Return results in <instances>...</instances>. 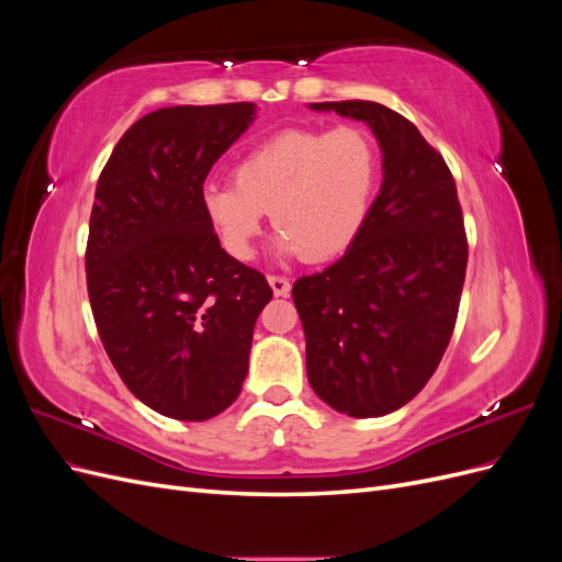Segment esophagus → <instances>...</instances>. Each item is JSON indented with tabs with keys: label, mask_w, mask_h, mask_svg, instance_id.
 Segmentation results:
<instances>
[{
	"label": "esophagus",
	"mask_w": 562,
	"mask_h": 562,
	"mask_svg": "<svg viewBox=\"0 0 562 562\" xmlns=\"http://www.w3.org/2000/svg\"><path fill=\"white\" fill-rule=\"evenodd\" d=\"M269 285H271V291H274V295H279V297H288V295H291V281H288L285 277L271 274V277H269Z\"/></svg>",
	"instance_id": "esophagus-1"
}]
</instances>
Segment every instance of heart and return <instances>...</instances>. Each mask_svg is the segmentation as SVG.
<instances>
[{
  "label": "heart",
  "mask_w": 562,
  "mask_h": 562,
  "mask_svg": "<svg viewBox=\"0 0 562 562\" xmlns=\"http://www.w3.org/2000/svg\"><path fill=\"white\" fill-rule=\"evenodd\" d=\"M378 176L380 149L366 128H293L255 147L236 182L203 187L201 203L234 258H250L271 211L279 252L328 260L359 236Z\"/></svg>",
  "instance_id": "1"
}]
</instances>
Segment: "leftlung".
<instances>
[{"label": "left lung", "instance_id": "1", "mask_svg": "<svg viewBox=\"0 0 562 562\" xmlns=\"http://www.w3.org/2000/svg\"><path fill=\"white\" fill-rule=\"evenodd\" d=\"M366 122L382 149V187L359 236L293 300L316 396L349 417H382L413 401L454 330L467 234L446 159L413 122L370 100L312 103Z\"/></svg>", "mask_w": 562, "mask_h": 562}]
</instances>
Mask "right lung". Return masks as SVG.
I'll use <instances>...</instances> for the list:
<instances>
[{
  "instance_id": "add662e5",
  "label": "right lung",
  "mask_w": 562,
  "mask_h": 562,
  "mask_svg": "<svg viewBox=\"0 0 562 562\" xmlns=\"http://www.w3.org/2000/svg\"><path fill=\"white\" fill-rule=\"evenodd\" d=\"M252 103L161 108L138 119L100 173L87 285L119 378L159 415L203 422L241 394L271 288L220 246L201 194L252 124Z\"/></svg>"
}]
</instances>
